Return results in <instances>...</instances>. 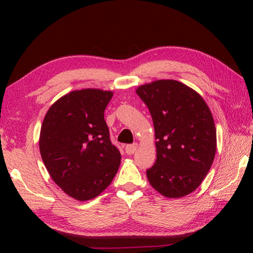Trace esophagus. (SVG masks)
Wrapping results in <instances>:
<instances>
[{
  "label": "esophagus",
  "mask_w": 253,
  "mask_h": 253,
  "mask_svg": "<svg viewBox=\"0 0 253 253\" xmlns=\"http://www.w3.org/2000/svg\"><path fill=\"white\" fill-rule=\"evenodd\" d=\"M137 148H138V145L131 144V145H127V146L125 147V151H126L128 155H132V154H134L137 151Z\"/></svg>",
  "instance_id": "34e87169"
}]
</instances>
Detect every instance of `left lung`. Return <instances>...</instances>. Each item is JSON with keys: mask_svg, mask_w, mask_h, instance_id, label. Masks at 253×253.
<instances>
[{"mask_svg": "<svg viewBox=\"0 0 253 253\" xmlns=\"http://www.w3.org/2000/svg\"><path fill=\"white\" fill-rule=\"evenodd\" d=\"M151 111L156 162L148 182L163 196L178 199L198 188L211 169L216 129L207 102L179 81L156 80L136 89Z\"/></svg>", "mask_w": 253, "mask_h": 253, "instance_id": "1", "label": "left lung"}]
</instances>
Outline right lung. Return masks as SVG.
I'll return each instance as SVG.
<instances>
[{
    "mask_svg": "<svg viewBox=\"0 0 253 253\" xmlns=\"http://www.w3.org/2000/svg\"><path fill=\"white\" fill-rule=\"evenodd\" d=\"M113 95L96 88L74 90L51 105L42 123V161L53 182L80 202L102 193L121 165L104 118Z\"/></svg>",
    "mask_w": 253,
    "mask_h": 253,
    "instance_id": "1",
    "label": "right lung"
}]
</instances>
